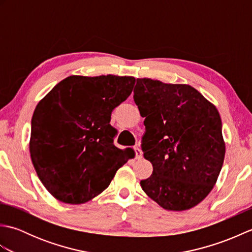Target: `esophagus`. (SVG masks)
Instances as JSON below:
<instances>
[{
    "instance_id": "obj_1",
    "label": "esophagus",
    "mask_w": 252,
    "mask_h": 252,
    "mask_svg": "<svg viewBox=\"0 0 252 252\" xmlns=\"http://www.w3.org/2000/svg\"><path fill=\"white\" fill-rule=\"evenodd\" d=\"M134 153H135V157H136V159H141V158H142V156H143L142 151H141V149L138 148L137 146H136V147H134Z\"/></svg>"
}]
</instances>
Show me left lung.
Returning a JSON list of instances; mask_svg holds the SVG:
<instances>
[{
  "label": "left lung",
  "instance_id": "obj_1",
  "mask_svg": "<svg viewBox=\"0 0 252 252\" xmlns=\"http://www.w3.org/2000/svg\"><path fill=\"white\" fill-rule=\"evenodd\" d=\"M133 98L145 118L144 158L153 164L143 190L165 210L195 207L217 183L225 156L216 106L190 85L147 78L136 79Z\"/></svg>",
  "mask_w": 252,
  "mask_h": 252
}]
</instances>
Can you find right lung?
<instances>
[{"label": "right lung", "instance_id": "add662e5", "mask_svg": "<svg viewBox=\"0 0 252 252\" xmlns=\"http://www.w3.org/2000/svg\"><path fill=\"white\" fill-rule=\"evenodd\" d=\"M133 77L107 74L63 79L36 105L30 156L52 196L79 205L99 195L131 152L115 146L111 112L132 93Z\"/></svg>", "mask_w": 252, "mask_h": 252}]
</instances>
